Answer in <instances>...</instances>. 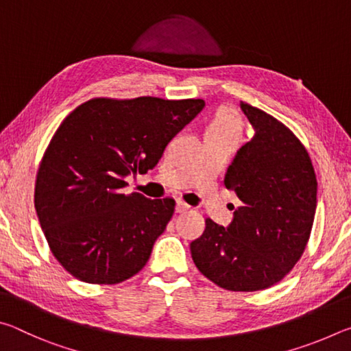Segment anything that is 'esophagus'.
Returning <instances> with one entry per match:
<instances>
[{"instance_id": "obj_1", "label": "esophagus", "mask_w": 351, "mask_h": 351, "mask_svg": "<svg viewBox=\"0 0 351 351\" xmlns=\"http://www.w3.org/2000/svg\"><path fill=\"white\" fill-rule=\"evenodd\" d=\"M186 210H189V206L184 203V201L178 199L176 201V213H182V212H186Z\"/></svg>"}]
</instances>
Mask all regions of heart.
<instances>
[{"label":"heart","mask_w":351,"mask_h":351,"mask_svg":"<svg viewBox=\"0 0 351 351\" xmlns=\"http://www.w3.org/2000/svg\"><path fill=\"white\" fill-rule=\"evenodd\" d=\"M243 133V122L240 116L234 112L232 110L221 108L217 111V114L207 127V136H218V138H226L239 141Z\"/></svg>","instance_id":"obj_1"}]
</instances>
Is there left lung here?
Returning a JSON list of instances; mask_svg holds the SVG:
<instances>
[{
    "label": "left lung",
    "instance_id": "obj_1",
    "mask_svg": "<svg viewBox=\"0 0 351 351\" xmlns=\"http://www.w3.org/2000/svg\"><path fill=\"white\" fill-rule=\"evenodd\" d=\"M254 138L237 152L224 186L241 206L229 226L206 219L190 243L203 276L229 291H258L280 282L302 257L317 206V181L305 147L289 128L240 102Z\"/></svg>",
    "mask_w": 351,
    "mask_h": 351
}]
</instances>
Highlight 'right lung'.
Here are the masks:
<instances>
[{
    "instance_id": "1",
    "label": "right lung",
    "mask_w": 351,
    "mask_h": 351,
    "mask_svg": "<svg viewBox=\"0 0 351 351\" xmlns=\"http://www.w3.org/2000/svg\"><path fill=\"white\" fill-rule=\"evenodd\" d=\"M203 99H93L64 119L38 169L35 210L52 254L86 283H121L144 268L175 201L123 192L147 173Z\"/></svg>"
}]
</instances>
